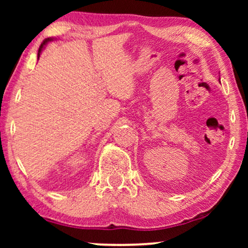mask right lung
Returning a JSON list of instances; mask_svg holds the SVG:
<instances>
[{"label": "right lung", "mask_w": 248, "mask_h": 248, "mask_svg": "<svg viewBox=\"0 0 248 248\" xmlns=\"http://www.w3.org/2000/svg\"><path fill=\"white\" fill-rule=\"evenodd\" d=\"M49 42H53V38H47V39H45L43 42V44L42 45H40V47H39V49H38V59H39V56H40V54H42V52H43V49H44V47H45L46 45H47V43H49Z\"/></svg>", "instance_id": "add662e5"}]
</instances>
